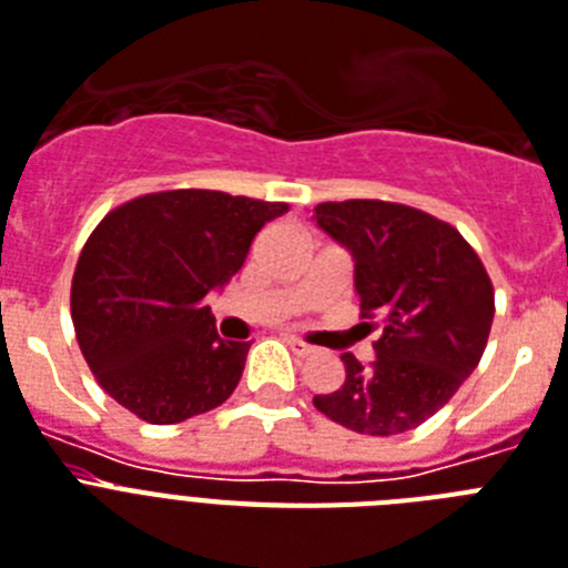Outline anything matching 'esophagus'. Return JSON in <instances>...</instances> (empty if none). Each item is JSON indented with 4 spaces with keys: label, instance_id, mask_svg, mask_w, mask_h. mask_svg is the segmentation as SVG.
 Returning a JSON list of instances; mask_svg holds the SVG:
<instances>
[{
    "label": "esophagus",
    "instance_id": "obj_1",
    "mask_svg": "<svg viewBox=\"0 0 568 568\" xmlns=\"http://www.w3.org/2000/svg\"><path fill=\"white\" fill-rule=\"evenodd\" d=\"M285 344H288L297 356H312V353H315V347H312L308 341L297 338V335H285Z\"/></svg>",
    "mask_w": 568,
    "mask_h": 568
}]
</instances>
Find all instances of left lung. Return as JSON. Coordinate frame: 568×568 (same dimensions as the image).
Listing matches in <instances>:
<instances>
[{
    "label": "left lung",
    "instance_id": "left-lung-1",
    "mask_svg": "<svg viewBox=\"0 0 568 568\" xmlns=\"http://www.w3.org/2000/svg\"><path fill=\"white\" fill-rule=\"evenodd\" d=\"M315 219L353 253L362 326L379 338L371 364L344 353V385L312 403L358 435L417 428L481 362L496 312L487 268L458 230L414 206L353 197L317 204Z\"/></svg>",
    "mask_w": 568,
    "mask_h": 568
}]
</instances>
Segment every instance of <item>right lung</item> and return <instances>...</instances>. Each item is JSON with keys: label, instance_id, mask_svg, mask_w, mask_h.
<instances>
[{"label": "right lung", "instance_id": "right-lung-1", "mask_svg": "<svg viewBox=\"0 0 568 568\" xmlns=\"http://www.w3.org/2000/svg\"><path fill=\"white\" fill-rule=\"evenodd\" d=\"M285 210L215 189H172L124 201L99 221L78 256L69 308L92 376L122 408L172 426L236 390L251 341L219 338L204 300Z\"/></svg>", "mask_w": 568, "mask_h": 568}]
</instances>
